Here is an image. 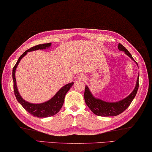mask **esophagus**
Here are the masks:
<instances>
[{"mask_svg": "<svg viewBox=\"0 0 152 152\" xmlns=\"http://www.w3.org/2000/svg\"><path fill=\"white\" fill-rule=\"evenodd\" d=\"M78 79H80V80H83V79H84V77H83L82 75H79V76L78 77Z\"/></svg>", "mask_w": 152, "mask_h": 152, "instance_id": "1", "label": "esophagus"}]
</instances>
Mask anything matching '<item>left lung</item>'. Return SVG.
Returning a JSON list of instances; mask_svg holds the SVG:
<instances>
[{
  "instance_id": "obj_1",
  "label": "left lung",
  "mask_w": 152,
  "mask_h": 152,
  "mask_svg": "<svg viewBox=\"0 0 152 152\" xmlns=\"http://www.w3.org/2000/svg\"><path fill=\"white\" fill-rule=\"evenodd\" d=\"M118 49L123 50L130 57L131 59H134L130 53L121 44H118ZM139 88V79L137 81L135 88L132 93L128 97H126L123 100L118 102H106L101 99H96L92 96L89 91L88 86H86L85 92H84V99L87 105L93 113L98 116H117L118 114L125 111L130 106L133 99L135 98Z\"/></svg>"
}]
</instances>
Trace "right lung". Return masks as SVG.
<instances>
[{"mask_svg":"<svg viewBox=\"0 0 152 152\" xmlns=\"http://www.w3.org/2000/svg\"><path fill=\"white\" fill-rule=\"evenodd\" d=\"M51 45V43H46V44H38L35 46L31 47V48L27 50L26 52H24L22 55L20 56V57L17 61L15 65L14 66L13 69V89H14V94L15 96L16 97V99L17 101L21 104V105L26 110L30 113L31 115H33L36 117L39 118H45V117H49V116H52L58 113L59 110H61L62 106L63 105L64 97H65L66 94L67 93L69 89H70L71 87L73 85V83H71L69 84H66V86L63 87L60 90L57 92V94L54 96L50 100H49L46 102L39 104H34L27 102L25 101L23 98L20 96L17 90V86H16V79L15 77V70L18 63H19L20 60H21L23 57L26 55L27 52L32 51V50H36L39 49H45L48 48Z\"/></svg>","mask_w":152,"mask_h":152,"instance_id":"right-lung-1","label":"right lung"}]
</instances>
